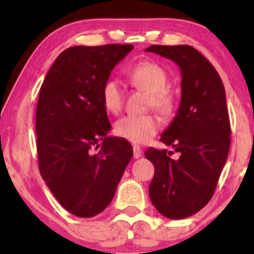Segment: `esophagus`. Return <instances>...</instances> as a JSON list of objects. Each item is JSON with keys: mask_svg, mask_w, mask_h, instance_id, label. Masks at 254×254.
Segmentation results:
<instances>
[{"mask_svg": "<svg viewBox=\"0 0 254 254\" xmlns=\"http://www.w3.org/2000/svg\"><path fill=\"white\" fill-rule=\"evenodd\" d=\"M132 149H133V157H135V159H138V157L142 156V153H143V151H142V149L138 147V145H133Z\"/></svg>", "mask_w": 254, "mask_h": 254, "instance_id": "obj_1", "label": "esophagus"}]
</instances>
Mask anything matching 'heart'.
Here are the masks:
<instances>
[{
	"label": "heart",
	"instance_id": "obj_1",
	"mask_svg": "<svg viewBox=\"0 0 254 254\" xmlns=\"http://www.w3.org/2000/svg\"><path fill=\"white\" fill-rule=\"evenodd\" d=\"M127 80L131 86L149 93L148 106L161 115L168 116L176 109V99L170 89L167 72L157 63L143 61L127 71ZM101 101L107 112L118 113L123 107L124 94L117 80H106L101 87ZM161 122L155 115L125 116L115 124V133L133 144H144L159 132Z\"/></svg>",
	"mask_w": 254,
	"mask_h": 254
}]
</instances>
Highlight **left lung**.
Listing matches in <instances>:
<instances>
[{
  "mask_svg": "<svg viewBox=\"0 0 254 254\" xmlns=\"http://www.w3.org/2000/svg\"><path fill=\"white\" fill-rule=\"evenodd\" d=\"M177 63L182 100L161 142L180 154L149 148L153 162L149 197L156 210L172 220L196 214L216 189L230 145V123L222 80L212 64L190 45H151L145 49Z\"/></svg>",
  "mask_w": 254,
  "mask_h": 254,
  "instance_id": "obj_1",
  "label": "left lung"
}]
</instances>
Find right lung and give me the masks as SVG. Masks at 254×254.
Listing matches in <instances>:
<instances>
[{"label":"right lung","mask_w":254,"mask_h":254,"mask_svg":"<svg viewBox=\"0 0 254 254\" xmlns=\"http://www.w3.org/2000/svg\"><path fill=\"white\" fill-rule=\"evenodd\" d=\"M133 46H71L52 64L40 87L36 112L40 176L61 205L93 217L111 203L132 147L109 137L101 87Z\"/></svg>","instance_id":"1"}]
</instances>
